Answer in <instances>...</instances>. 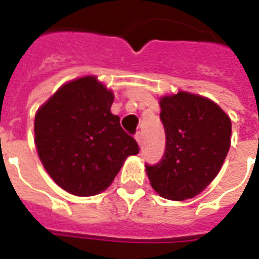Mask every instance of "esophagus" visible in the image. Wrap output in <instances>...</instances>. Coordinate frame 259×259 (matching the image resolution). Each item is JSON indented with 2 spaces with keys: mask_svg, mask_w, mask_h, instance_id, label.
Instances as JSON below:
<instances>
[{
  "mask_svg": "<svg viewBox=\"0 0 259 259\" xmlns=\"http://www.w3.org/2000/svg\"><path fill=\"white\" fill-rule=\"evenodd\" d=\"M136 141H137L138 145H140L142 148V134L141 133L136 134Z\"/></svg>",
  "mask_w": 259,
  "mask_h": 259,
  "instance_id": "obj_1",
  "label": "esophagus"
}]
</instances>
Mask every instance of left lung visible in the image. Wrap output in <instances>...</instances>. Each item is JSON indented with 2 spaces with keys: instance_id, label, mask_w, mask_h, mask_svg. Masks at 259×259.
Here are the masks:
<instances>
[{
  "instance_id": "8db88e82",
  "label": "left lung",
  "mask_w": 259,
  "mask_h": 259,
  "mask_svg": "<svg viewBox=\"0 0 259 259\" xmlns=\"http://www.w3.org/2000/svg\"><path fill=\"white\" fill-rule=\"evenodd\" d=\"M165 153L146 165L150 185L160 196L185 200L217 177L231 144V119L211 99L179 91L160 98Z\"/></svg>"
}]
</instances>
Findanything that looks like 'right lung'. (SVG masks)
I'll return each instance as SVG.
<instances>
[{"label": "right lung", "mask_w": 259, "mask_h": 259, "mask_svg": "<svg viewBox=\"0 0 259 259\" xmlns=\"http://www.w3.org/2000/svg\"><path fill=\"white\" fill-rule=\"evenodd\" d=\"M113 102V91L89 75L63 84L36 113L40 161L52 180L75 196L105 191L126 158L140 152L110 111Z\"/></svg>", "instance_id": "add662e5"}]
</instances>
